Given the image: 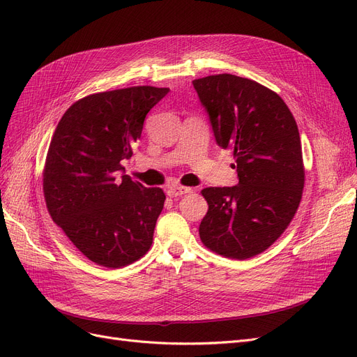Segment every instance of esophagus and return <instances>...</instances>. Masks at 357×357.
Wrapping results in <instances>:
<instances>
[{"label":"esophagus","instance_id":"obj_1","mask_svg":"<svg viewBox=\"0 0 357 357\" xmlns=\"http://www.w3.org/2000/svg\"><path fill=\"white\" fill-rule=\"evenodd\" d=\"M192 192V188H188V186H182V185H174L171 188H167V195L174 198V197H179L183 194H190Z\"/></svg>","mask_w":357,"mask_h":357}]
</instances>
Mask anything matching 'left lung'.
Masks as SVG:
<instances>
[{"instance_id": "8db88e82", "label": "left lung", "mask_w": 357, "mask_h": 357, "mask_svg": "<svg viewBox=\"0 0 357 357\" xmlns=\"http://www.w3.org/2000/svg\"><path fill=\"white\" fill-rule=\"evenodd\" d=\"M214 137L231 149L238 183L201 191L208 211L201 241L231 259L253 257L289 226L304 188L301 140L292 112L276 92L230 73L192 81Z\"/></svg>"}]
</instances>
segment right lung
I'll use <instances>...</instances> for the list:
<instances>
[{
  "mask_svg": "<svg viewBox=\"0 0 357 357\" xmlns=\"http://www.w3.org/2000/svg\"><path fill=\"white\" fill-rule=\"evenodd\" d=\"M167 92L131 86L92 93L66 109L53 133L43 172L47 211L100 266H127L152 246L166 197L120 174L147 112Z\"/></svg>",
  "mask_w": 357,
  "mask_h": 357,
  "instance_id": "obj_1",
  "label": "right lung"
}]
</instances>
